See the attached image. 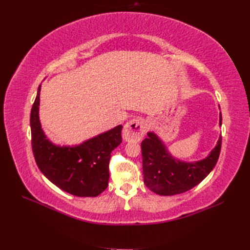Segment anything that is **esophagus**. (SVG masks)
<instances>
[{
    "label": "esophagus",
    "mask_w": 250,
    "mask_h": 250,
    "mask_svg": "<svg viewBox=\"0 0 250 250\" xmlns=\"http://www.w3.org/2000/svg\"><path fill=\"white\" fill-rule=\"evenodd\" d=\"M146 132V123L143 119H133L127 122L123 129V139L127 142H139Z\"/></svg>",
    "instance_id": "obj_1"
}]
</instances>
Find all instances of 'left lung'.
<instances>
[{"label": "left lung", "instance_id": "1", "mask_svg": "<svg viewBox=\"0 0 250 250\" xmlns=\"http://www.w3.org/2000/svg\"><path fill=\"white\" fill-rule=\"evenodd\" d=\"M222 116L220 113V125ZM142 142L144 183L158 195L172 196L185 193L206 178L216 166L222 145V138L210 154L193 164L179 162L166 151L162 142L153 132Z\"/></svg>", "mask_w": 250, "mask_h": 250}]
</instances>
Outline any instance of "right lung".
Returning <instances> with one entry per match:
<instances>
[{"label": "right lung", "instance_id": "right-lung-1", "mask_svg": "<svg viewBox=\"0 0 250 250\" xmlns=\"http://www.w3.org/2000/svg\"><path fill=\"white\" fill-rule=\"evenodd\" d=\"M41 85L30 126L35 162L51 183L78 197H96L108 186L111 151L122 142V125L76 147H58L46 139L39 118Z\"/></svg>", "mask_w": 250, "mask_h": 250}]
</instances>
